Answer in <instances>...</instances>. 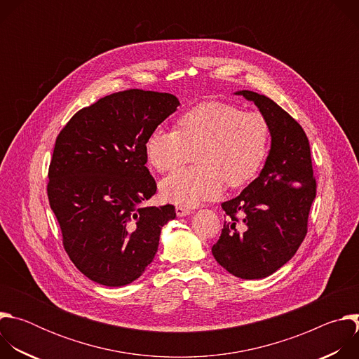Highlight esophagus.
Here are the masks:
<instances>
[{"label":"esophagus","mask_w":359,"mask_h":359,"mask_svg":"<svg viewBox=\"0 0 359 359\" xmlns=\"http://www.w3.org/2000/svg\"><path fill=\"white\" fill-rule=\"evenodd\" d=\"M190 213H191V210H190L189 208H184V206H176V215H177L179 217L187 216V215H190Z\"/></svg>","instance_id":"esophagus-1"}]
</instances>
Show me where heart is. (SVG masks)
I'll return each mask as SVG.
<instances>
[{"instance_id": "b5f03b06", "label": "heart", "mask_w": 359, "mask_h": 359, "mask_svg": "<svg viewBox=\"0 0 359 359\" xmlns=\"http://www.w3.org/2000/svg\"><path fill=\"white\" fill-rule=\"evenodd\" d=\"M267 118L255 111L220 100H209L183 114L175 130L155 129L146 140L147 162L161 173L189 163L161 183L165 198L191 208L215 198L223 186L237 189L257 176L270 150Z\"/></svg>"}]
</instances>
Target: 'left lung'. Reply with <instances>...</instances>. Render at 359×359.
Listing matches in <instances>:
<instances>
[{
    "instance_id": "8db88e82",
    "label": "left lung",
    "mask_w": 359,
    "mask_h": 359,
    "mask_svg": "<svg viewBox=\"0 0 359 359\" xmlns=\"http://www.w3.org/2000/svg\"><path fill=\"white\" fill-rule=\"evenodd\" d=\"M267 118L271 149L266 165L237 197L222 203L224 226L212 247L230 274L255 280L283 267L309 230L316 177L309 137L301 125L266 95L240 90Z\"/></svg>"
}]
</instances>
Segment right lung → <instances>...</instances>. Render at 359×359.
Wrapping results in <instances>:
<instances>
[{"mask_svg": "<svg viewBox=\"0 0 359 359\" xmlns=\"http://www.w3.org/2000/svg\"><path fill=\"white\" fill-rule=\"evenodd\" d=\"M172 93L126 89L78 111L57 136L48 200L75 267L95 283L126 285L155 259L173 204L142 208L158 186L146 140L177 107Z\"/></svg>", "mask_w": 359, "mask_h": 359, "instance_id": "obj_1", "label": "right lung"}]
</instances>
